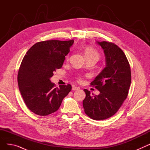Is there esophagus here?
Listing matches in <instances>:
<instances>
[{
    "label": "esophagus",
    "mask_w": 150,
    "mask_h": 150,
    "mask_svg": "<svg viewBox=\"0 0 150 150\" xmlns=\"http://www.w3.org/2000/svg\"><path fill=\"white\" fill-rule=\"evenodd\" d=\"M80 88L79 87H76V86H74L72 88V90L75 91V90H80Z\"/></svg>",
    "instance_id": "esophagus-1"
}]
</instances>
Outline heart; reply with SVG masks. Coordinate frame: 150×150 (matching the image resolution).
Instances as JSON below:
<instances>
[{
  "instance_id": "obj_1",
  "label": "heart",
  "mask_w": 150,
  "mask_h": 150,
  "mask_svg": "<svg viewBox=\"0 0 150 150\" xmlns=\"http://www.w3.org/2000/svg\"><path fill=\"white\" fill-rule=\"evenodd\" d=\"M84 54L87 59H96L98 60L100 58V54L97 50L91 47H86L84 50ZM68 58V57H67Z\"/></svg>"
}]
</instances>
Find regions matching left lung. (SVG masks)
Here are the masks:
<instances>
[{"mask_svg":"<svg viewBox=\"0 0 150 150\" xmlns=\"http://www.w3.org/2000/svg\"><path fill=\"white\" fill-rule=\"evenodd\" d=\"M103 50L106 66L91 83L100 91L91 95L84 89L83 105L85 113L93 120L107 119L114 115L127 98L131 81V69L127 57L117 45L96 42Z\"/></svg>","mask_w":150,"mask_h":150,"instance_id":"1","label":"left lung"}]
</instances>
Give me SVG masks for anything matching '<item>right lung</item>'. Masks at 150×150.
<instances>
[{"label": "right lung", "mask_w": 150, "mask_h": 150, "mask_svg": "<svg viewBox=\"0 0 150 150\" xmlns=\"http://www.w3.org/2000/svg\"><path fill=\"white\" fill-rule=\"evenodd\" d=\"M74 42L73 39L39 42L23 57L18 82L23 101L31 112L42 116L54 112L72 89L70 84L55 88L50 78L56 69L62 67Z\"/></svg>", "instance_id": "1"}]
</instances>
